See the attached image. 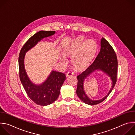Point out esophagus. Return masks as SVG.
Wrapping results in <instances>:
<instances>
[{"label": "esophagus", "instance_id": "obj_1", "mask_svg": "<svg viewBox=\"0 0 135 135\" xmlns=\"http://www.w3.org/2000/svg\"><path fill=\"white\" fill-rule=\"evenodd\" d=\"M74 74V73L73 72V71H68V72H67V76H71V75H73Z\"/></svg>", "mask_w": 135, "mask_h": 135}]
</instances>
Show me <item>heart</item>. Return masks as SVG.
Masks as SVG:
<instances>
[{
	"label": "heart",
	"instance_id": "1",
	"mask_svg": "<svg viewBox=\"0 0 135 135\" xmlns=\"http://www.w3.org/2000/svg\"><path fill=\"white\" fill-rule=\"evenodd\" d=\"M96 50L95 42L92 40L85 42L83 37H79L72 42L66 51V54L73 55L71 63L77 68H83L90 62ZM62 60L66 61L65 57Z\"/></svg>",
	"mask_w": 135,
	"mask_h": 135
}]
</instances>
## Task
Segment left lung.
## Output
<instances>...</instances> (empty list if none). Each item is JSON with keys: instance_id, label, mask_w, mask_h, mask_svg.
Here are the masks:
<instances>
[{"instance_id": "left-lung-1", "label": "left lung", "mask_w": 135, "mask_h": 135, "mask_svg": "<svg viewBox=\"0 0 135 135\" xmlns=\"http://www.w3.org/2000/svg\"><path fill=\"white\" fill-rule=\"evenodd\" d=\"M100 44V50L93 62L84 71L77 76L78 80L76 90L77 95L82 102L89 105H95L103 102L112 91L117 80L118 59L117 55L112 46L104 38H102ZM96 70H100L107 74L112 81V86L104 98L98 101H92L85 94L84 91L83 83L87 77Z\"/></svg>"}]
</instances>
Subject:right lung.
Wrapping results in <instances>:
<instances>
[{"label": "right lung", "mask_w": 135, "mask_h": 135, "mask_svg": "<svg viewBox=\"0 0 135 135\" xmlns=\"http://www.w3.org/2000/svg\"><path fill=\"white\" fill-rule=\"evenodd\" d=\"M54 31H40L33 35L22 47L18 56L19 76L21 83L29 97L35 104L46 106L53 103L58 98L60 88L66 80L65 74L53 70L47 80L42 84L37 85L29 79L24 66L26 52L33 47L43 38L52 36Z\"/></svg>", "instance_id": "right-lung-1"}]
</instances>
